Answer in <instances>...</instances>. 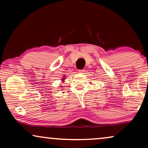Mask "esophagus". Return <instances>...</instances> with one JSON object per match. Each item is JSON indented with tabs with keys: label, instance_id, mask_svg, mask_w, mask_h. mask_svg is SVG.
I'll return each mask as SVG.
<instances>
[{
	"label": "esophagus",
	"instance_id": "obj_1",
	"mask_svg": "<svg viewBox=\"0 0 148 148\" xmlns=\"http://www.w3.org/2000/svg\"><path fill=\"white\" fill-rule=\"evenodd\" d=\"M84 72H85V70L84 69L79 70V73H84Z\"/></svg>",
	"mask_w": 148,
	"mask_h": 148
}]
</instances>
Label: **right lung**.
<instances>
[{
  "instance_id": "add662e5",
  "label": "right lung",
  "mask_w": 148,
  "mask_h": 148,
  "mask_svg": "<svg viewBox=\"0 0 148 148\" xmlns=\"http://www.w3.org/2000/svg\"><path fill=\"white\" fill-rule=\"evenodd\" d=\"M64 78H62V81H63V80H64Z\"/></svg>"
}]
</instances>
